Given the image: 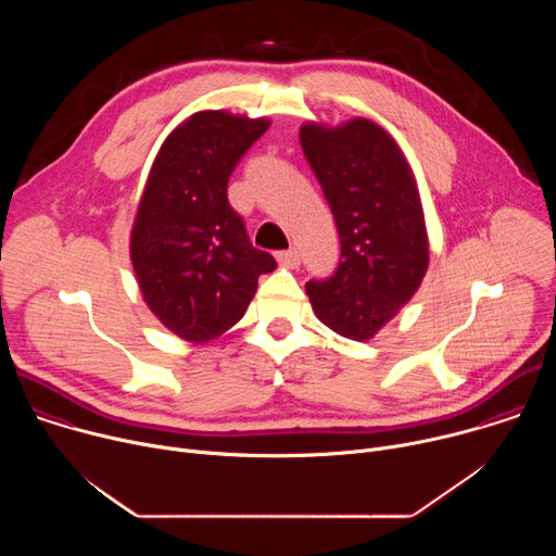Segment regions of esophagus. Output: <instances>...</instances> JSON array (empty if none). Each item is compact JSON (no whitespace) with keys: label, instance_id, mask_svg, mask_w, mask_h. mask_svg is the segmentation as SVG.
I'll list each match as a JSON object with an SVG mask.
<instances>
[{"label":"esophagus","instance_id":"esophagus-1","mask_svg":"<svg viewBox=\"0 0 556 556\" xmlns=\"http://www.w3.org/2000/svg\"><path fill=\"white\" fill-rule=\"evenodd\" d=\"M277 262H279V266H283V268H296V266L301 264V255H299L296 249L281 251V253H277Z\"/></svg>","mask_w":556,"mask_h":556}]
</instances>
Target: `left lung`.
<instances>
[{
  "label": "left lung",
  "instance_id": "1",
  "mask_svg": "<svg viewBox=\"0 0 556 556\" xmlns=\"http://www.w3.org/2000/svg\"><path fill=\"white\" fill-rule=\"evenodd\" d=\"M303 153L341 237V262L305 292L337 334L367 341L420 288L429 242L412 169L393 138L367 118L341 127L307 123Z\"/></svg>",
  "mask_w": 556,
  "mask_h": 556
}]
</instances>
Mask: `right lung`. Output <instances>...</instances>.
Instances as JSON below:
<instances>
[{"mask_svg":"<svg viewBox=\"0 0 556 556\" xmlns=\"http://www.w3.org/2000/svg\"><path fill=\"white\" fill-rule=\"evenodd\" d=\"M266 118L198 112L157 151L131 230L144 303L174 334L204 343L242 319L270 253L251 244L226 187Z\"/></svg>","mask_w":556,"mask_h":556,"instance_id":"add662e5","label":"right lung"}]
</instances>
